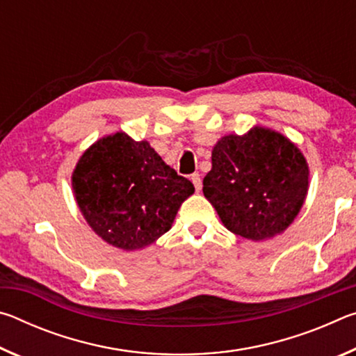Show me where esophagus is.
I'll return each instance as SVG.
<instances>
[{"label": "esophagus", "mask_w": 356, "mask_h": 356, "mask_svg": "<svg viewBox=\"0 0 356 356\" xmlns=\"http://www.w3.org/2000/svg\"><path fill=\"white\" fill-rule=\"evenodd\" d=\"M191 182H193V185H195L196 191H201V188H202V180H201V177H200V174H193V176H191Z\"/></svg>", "instance_id": "obj_1"}]
</instances>
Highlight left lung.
I'll use <instances>...</instances> for the list:
<instances>
[{
    "label": "left lung",
    "instance_id": "left-lung-1",
    "mask_svg": "<svg viewBox=\"0 0 356 356\" xmlns=\"http://www.w3.org/2000/svg\"><path fill=\"white\" fill-rule=\"evenodd\" d=\"M202 185L226 229L261 242L282 234L297 218L308 195L309 166L287 136L254 125L216 141Z\"/></svg>",
    "mask_w": 356,
    "mask_h": 356
}]
</instances>
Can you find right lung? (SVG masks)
<instances>
[{"instance_id": "add662e5", "label": "right lung", "mask_w": 356, "mask_h": 356, "mask_svg": "<svg viewBox=\"0 0 356 356\" xmlns=\"http://www.w3.org/2000/svg\"><path fill=\"white\" fill-rule=\"evenodd\" d=\"M72 190L83 218L104 242L136 251L170 231L195 186L147 141L116 131L84 150L72 172Z\"/></svg>"}]
</instances>
